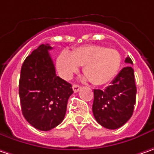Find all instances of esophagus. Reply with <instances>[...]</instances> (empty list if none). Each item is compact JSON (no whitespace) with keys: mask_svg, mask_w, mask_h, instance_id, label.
<instances>
[{"mask_svg":"<svg viewBox=\"0 0 154 154\" xmlns=\"http://www.w3.org/2000/svg\"><path fill=\"white\" fill-rule=\"evenodd\" d=\"M80 86L79 85H77V84H73V86H72V89H73V91L75 92V93H77L78 92V90H80Z\"/></svg>","mask_w":154,"mask_h":154,"instance_id":"34e87169","label":"esophagus"}]
</instances>
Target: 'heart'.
Here are the masks:
<instances>
[{
	"label": "heart",
	"mask_w": 154,
	"mask_h": 154,
	"mask_svg": "<svg viewBox=\"0 0 154 154\" xmlns=\"http://www.w3.org/2000/svg\"><path fill=\"white\" fill-rule=\"evenodd\" d=\"M121 63L118 51L97 45L80 46L71 52L63 51L57 58V70L63 78L70 79L84 65V73L95 85L110 82L117 74Z\"/></svg>",
	"instance_id": "obj_1"
}]
</instances>
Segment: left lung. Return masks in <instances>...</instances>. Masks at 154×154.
Returning a JSON list of instances; mask_svg holds the SVG:
<instances>
[{
    "mask_svg": "<svg viewBox=\"0 0 154 154\" xmlns=\"http://www.w3.org/2000/svg\"><path fill=\"white\" fill-rule=\"evenodd\" d=\"M125 63L133 64L129 57ZM134 69L124 67L104 90H94L93 115L100 125L108 129L123 126L132 116L136 100Z\"/></svg>",
    "mask_w": 154,
    "mask_h": 154,
    "instance_id": "8db88e82",
    "label": "left lung"
}]
</instances>
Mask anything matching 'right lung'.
<instances>
[{
	"label": "right lung",
	"mask_w": 154,
	"mask_h": 154,
	"mask_svg": "<svg viewBox=\"0 0 154 154\" xmlns=\"http://www.w3.org/2000/svg\"><path fill=\"white\" fill-rule=\"evenodd\" d=\"M52 47L42 44L25 59L19 83V95L25 119L35 128L49 131L64 120L71 84L56 75L49 54Z\"/></svg>",
	"instance_id": "1"
}]
</instances>
